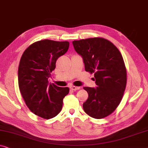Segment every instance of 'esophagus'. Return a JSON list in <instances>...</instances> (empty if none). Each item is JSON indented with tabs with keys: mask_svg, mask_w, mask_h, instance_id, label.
<instances>
[{
	"mask_svg": "<svg viewBox=\"0 0 148 148\" xmlns=\"http://www.w3.org/2000/svg\"><path fill=\"white\" fill-rule=\"evenodd\" d=\"M70 88L72 90H73V91H76V90H80V87H77V86H71L70 87Z\"/></svg>",
	"mask_w": 148,
	"mask_h": 148,
	"instance_id": "esophagus-1",
	"label": "esophagus"
}]
</instances>
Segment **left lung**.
<instances>
[{
  "instance_id": "1",
  "label": "left lung",
  "mask_w": 148,
  "mask_h": 148,
  "mask_svg": "<svg viewBox=\"0 0 148 148\" xmlns=\"http://www.w3.org/2000/svg\"><path fill=\"white\" fill-rule=\"evenodd\" d=\"M83 57L85 69L94 74L96 88L84 87L88 98L83 104L85 112L100 119L112 114L122 100L127 85V69L122 54L109 40L92 38L73 42Z\"/></svg>"
}]
</instances>
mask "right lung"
<instances>
[{
  "instance_id": "1",
  "label": "right lung",
  "mask_w": 148,
  "mask_h": 148,
  "mask_svg": "<svg viewBox=\"0 0 148 148\" xmlns=\"http://www.w3.org/2000/svg\"><path fill=\"white\" fill-rule=\"evenodd\" d=\"M69 42L42 40L31 44L22 54L18 68V84L26 105L34 114L44 119L61 110L69 88L48 84L58 57L67 52Z\"/></svg>"
}]
</instances>
